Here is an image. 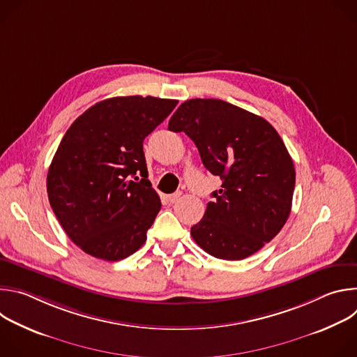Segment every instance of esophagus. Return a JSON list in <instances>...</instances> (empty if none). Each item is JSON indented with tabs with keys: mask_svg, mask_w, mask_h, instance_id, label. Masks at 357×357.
<instances>
[{
	"mask_svg": "<svg viewBox=\"0 0 357 357\" xmlns=\"http://www.w3.org/2000/svg\"><path fill=\"white\" fill-rule=\"evenodd\" d=\"M181 192H175V193H172V195H168V200L171 202V203H175V202H178V199L181 197Z\"/></svg>",
	"mask_w": 357,
	"mask_h": 357,
	"instance_id": "1",
	"label": "esophagus"
}]
</instances>
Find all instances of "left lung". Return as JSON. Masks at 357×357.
I'll return each instance as SVG.
<instances>
[{"label":"left lung","mask_w":357,"mask_h":357,"mask_svg":"<svg viewBox=\"0 0 357 357\" xmlns=\"http://www.w3.org/2000/svg\"><path fill=\"white\" fill-rule=\"evenodd\" d=\"M168 130L183 131L205 168L222 179L190 229L196 244L222 260H243L271 241L292 205L295 169L285 144L263 117L218 98L182 103Z\"/></svg>","instance_id":"obj_1"}]
</instances>
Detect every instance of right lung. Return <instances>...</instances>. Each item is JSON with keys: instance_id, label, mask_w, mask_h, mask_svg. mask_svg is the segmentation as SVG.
Here are the masks:
<instances>
[{"instance_id": "right-lung-1", "label": "right lung", "mask_w": 357, "mask_h": 357, "mask_svg": "<svg viewBox=\"0 0 357 357\" xmlns=\"http://www.w3.org/2000/svg\"><path fill=\"white\" fill-rule=\"evenodd\" d=\"M178 105L152 96L98 101L63 135L47 171L50 208L84 252L119 261L146 240L161 200L148 178L142 142Z\"/></svg>"}]
</instances>
